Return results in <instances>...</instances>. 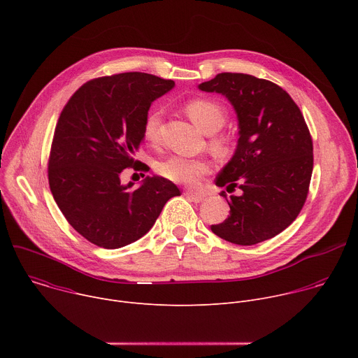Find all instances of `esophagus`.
Segmentation results:
<instances>
[{
    "label": "esophagus",
    "instance_id": "obj_1",
    "mask_svg": "<svg viewBox=\"0 0 358 358\" xmlns=\"http://www.w3.org/2000/svg\"><path fill=\"white\" fill-rule=\"evenodd\" d=\"M185 198L192 201V202H201L203 199V194H199V192H194V191H185L184 192Z\"/></svg>",
    "mask_w": 358,
    "mask_h": 358
}]
</instances>
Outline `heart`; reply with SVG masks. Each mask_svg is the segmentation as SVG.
<instances>
[{
    "label": "heart",
    "instance_id": "heart-1",
    "mask_svg": "<svg viewBox=\"0 0 358 358\" xmlns=\"http://www.w3.org/2000/svg\"><path fill=\"white\" fill-rule=\"evenodd\" d=\"M185 112L189 119L207 134L217 133L227 120V110L214 99H194L185 105ZM163 112L156 108L148 112L143 124V134L147 141L157 143L160 136ZM213 147L217 150L225 148V140L222 137L213 140ZM210 166L206 160L199 159H187L182 156H171L162 160L157 166V171L162 177L178 182L192 185L198 178L208 173Z\"/></svg>",
    "mask_w": 358,
    "mask_h": 358
}]
</instances>
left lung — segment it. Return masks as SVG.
Returning a JSON list of instances; mask_svg holds the SVG:
<instances>
[{
    "label": "left lung",
    "instance_id": "left-lung-1",
    "mask_svg": "<svg viewBox=\"0 0 358 358\" xmlns=\"http://www.w3.org/2000/svg\"><path fill=\"white\" fill-rule=\"evenodd\" d=\"M198 89L224 94L239 127L235 155L215 184L241 194L227 199L229 215L211 231L236 245L276 236L301 211L313 171V141L300 109L276 83L246 73H218Z\"/></svg>",
    "mask_w": 358,
    "mask_h": 358
}]
</instances>
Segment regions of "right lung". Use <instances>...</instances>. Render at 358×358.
<instances>
[{
    "label": "right lung",
    "instance_id": "obj_1",
    "mask_svg": "<svg viewBox=\"0 0 358 358\" xmlns=\"http://www.w3.org/2000/svg\"><path fill=\"white\" fill-rule=\"evenodd\" d=\"M173 87L170 79L141 72L97 78L72 94L59 116L48 163L50 192L73 229L100 248L140 239L166 202L181 195L159 176L138 188L120 182L124 169L148 170L134 160L144 119L151 101Z\"/></svg>",
    "mask_w": 358,
    "mask_h": 358
}]
</instances>
